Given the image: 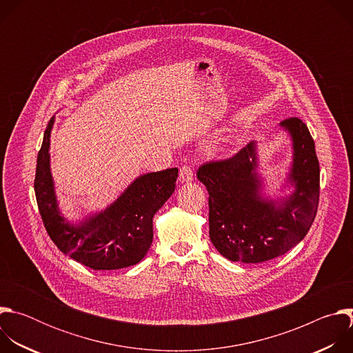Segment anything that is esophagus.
I'll return each mask as SVG.
<instances>
[{
	"label": "esophagus",
	"mask_w": 353,
	"mask_h": 353,
	"mask_svg": "<svg viewBox=\"0 0 353 353\" xmlns=\"http://www.w3.org/2000/svg\"><path fill=\"white\" fill-rule=\"evenodd\" d=\"M192 169L190 166H183L180 169V174H179V180L180 183H190L192 180Z\"/></svg>",
	"instance_id": "esophagus-1"
}]
</instances>
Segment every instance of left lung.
Wrapping results in <instances>:
<instances>
[{
	"instance_id": "obj_1",
	"label": "left lung",
	"mask_w": 353,
	"mask_h": 353,
	"mask_svg": "<svg viewBox=\"0 0 353 353\" xmlns=\"http://www.w3.org/2000/svg\"><path fill=\"white\" fill-rule=\"evenodd\" d=\"M292 141L285 187L292 192L271 198L264 192L256 142L233 158L210 162L196 172L210 194V237L230 260L257 264L283 256L305 239L317 214L320 165L307 125L297 117L281 121Z\"/></svg>"
}]
</instances>
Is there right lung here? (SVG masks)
<instances>
[{"label": "right lung", "mask_w": 353, "mask_h": 353, "mask_svg": "<svg viewBox=\"0 0 353 353\" xmlns=\"http://www.w3.org/2000/svg\"><path fill=\"white\" fill-rule=\"evenodd\" d=\"M50 119L37 155L34 192L44 228L64 254L92 270H120L138 264L154 239V216L174 192L179 169L137 177L103 211L71 223L60 211L50 169Z\"/></svg>", "instance_id": "add662e5"}]
</instances>
